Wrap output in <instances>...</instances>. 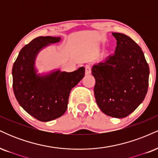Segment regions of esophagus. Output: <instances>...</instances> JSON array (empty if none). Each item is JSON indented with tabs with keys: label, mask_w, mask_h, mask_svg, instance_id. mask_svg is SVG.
<instances>
[{
	"label": "esophagus",
	"mask_w": 158,
	"mask_h": 158,
	"mask_svg": "<svg viewBox=\"0 0 158 158\" xmlns=\"http://www.w3.org/2000/svg\"><path fill=\"white\" fill-rule=\"evenodd\" d=\"M91 73V66L90 64L85 65V74L86 75H89Z\"/></svg>",
	"instance_id": "obj_1"
}]
</instances>
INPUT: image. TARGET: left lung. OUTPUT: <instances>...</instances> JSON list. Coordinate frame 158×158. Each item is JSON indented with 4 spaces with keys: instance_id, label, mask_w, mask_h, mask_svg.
I'll return each instance as SVG.
<instances>
[{
    "instance_id": "left-lung-1",
    "label": "left lung",
    "mask_w": 158,
    "mask_h": 158,
    "mask_svg": "<svg viewBox=\"0 0 158 158\" xmlns=\"http://www.w3.org/2000/svg\"><path fill=\"white\" fill-rule=\"evenodd\" d=\"M114 54L94 64V96L106 115L123 118L135 110L147 94L149 67L142 49L125 34L113 32Z\"/></svg>"
}]
</instances>
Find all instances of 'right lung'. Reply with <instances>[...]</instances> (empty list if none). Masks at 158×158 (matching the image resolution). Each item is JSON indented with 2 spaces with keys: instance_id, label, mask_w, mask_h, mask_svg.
Masks as SVG:
<instances>
[{
  "instance_id": "add662e5",
  "label": "right lung",
  "mask_w": 158,
  "mask_h": 158,
  "mask_svg": "<svg viewBox=\"0 0 158 158\" xmlns=\"http://www.w3.org/2000/svg\"><path fill=\"white\" fill-rule=\"evenodd\" d=\"M60 37L39 36L25 45L12 68V87L19 105L41 122L59 118L66 111L70 90L85 76V68L67 73L56 70L46 76L36 74L34 64L41 48L59 42Z\"/></svg>"
}]
</instances>
